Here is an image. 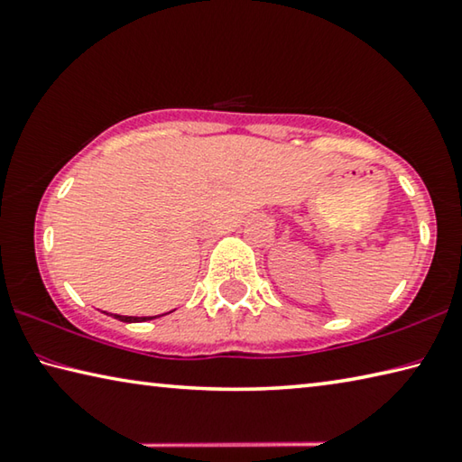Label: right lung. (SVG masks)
<instances>
[{
	"label": "right lung",
	"mask_w": 462,
	"mask_h": 462,
	"mask_svg": "<svg viewBox=\"0 0 462 462\" xmlns=\"http://www.w3.org/2000/svg\"><path fill=\"white\" fill-rule=\"evenodd\" d=\"M114 318L122 319V322H144V319H148V318H132V316H114Z\"/></svg>",
	"instance_id": "right-lung-1"
}]
</instances>
